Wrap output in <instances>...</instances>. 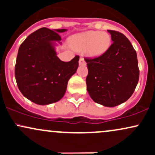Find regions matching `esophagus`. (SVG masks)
<instances>
[{
    "label": "esophagus",
    "instance_id": "34e87169",
    "mask_svg": "<svg viewBox=\"0 0 155 155\" xmlns=\"http://www.w3.org/2000/svg\"><path fill=\"white\" fill-rule=\"evenodd\" d=\"M79 65H86V62H85L84 59V58H82V57H81L79 59Z\"/></svg>",
    "mask_w": 155,
    "mask_h": 155
}]
</instances>
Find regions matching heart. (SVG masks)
I'll list each match as a JSON object with an SVG mask.
<instances>
[{"mask_svg": "<svg viewBox=\"0 0 155 155\" xmlns=\"http://www.w3.org/2000/svg\"><path fill=\"white\" fill-rule=\"evenodd\" d=\"M70 43L75 50H87L89 56L97 58L108 50L111 46V38L105 32L89 31L73 35Z\"/></svg>", "mask_w": 155, "mask_h": 155, "instance_id": "obj_1", "label": "heart"}]
</instances>
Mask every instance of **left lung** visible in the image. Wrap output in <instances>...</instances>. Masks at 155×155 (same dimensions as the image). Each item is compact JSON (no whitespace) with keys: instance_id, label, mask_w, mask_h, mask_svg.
<instances>
[{"instance_id":"1","label":"left lung","mask_w":155,"mask_h":155,"mask_svg":"<svg viewBox=\"0 0 155 155\" xmlns=\"http://www.w3.org/2000/svg\"><path fill=\"white\" fill-rule=\"evenodd\" d=\"M113 44L104 54L84 58L88 68L87 89L97 104L114 107L125 102L135 91L139 79L136 51L128 38L108 30Z\"/></svg>"}]
</instances>
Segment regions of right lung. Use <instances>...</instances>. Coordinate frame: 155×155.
Wrapping results in <instances>:
<instances>
[{"mask_svg": "<svg viewBox=\"0 0 155 155\" xmlns=\"http://www.w3.org/2000/svg\"><path fill=\"white\" fill-rule=\"evenodd\" d=\"M66 31L40 28L28 35L19 48L16 81L22 95L35 104L48 105L60 101L79 67L78 55L69 62L57 56L54 41L60 42L59 33Z\"/></svg>", "mask_w": 155, "mask_h": 155, "instance_id": "1", "label": "right lung"}]
</instances>
